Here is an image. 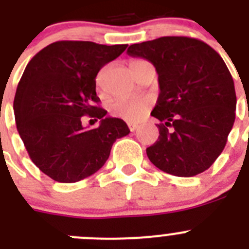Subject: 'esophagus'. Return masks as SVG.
<instances>
[{
    "mask_svg": "<svg viewBox=\"0 0 249 249\" xmlns=\"http://www.w3.org/2000/svg\"><path fill=\"white\" fill-rule=\"evenodd\" d=\"M128 127L131 129V132H135L138 128V124H136V123H128Z\"/></svg>",
    "mask_w": 249,
    "mask_h": 249,
    "instance_id": "34e87169",
    "label": "esophagus"
}]
</instances>
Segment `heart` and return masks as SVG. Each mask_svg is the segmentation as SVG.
Segmentation results:
<instances>
[{"mask_svg": "<svg viewBox=\"0 0 249 249\" xmlns=\"http://www.w3.org/2000/svg\"><path fill=\"white\" fill-rule=\"evenodd\" d=\"M142 62H144V61L133 59L131 62V67ZM101 78H102V73L98 74L97 77L98 86L101 83ZM149 106H151V103L146 98H120V100H116L111 103L109 111L114 117L122 118V120L129 121V122H137L146 116L147 111L149 109Z\"/></svg>", "mask_w": 249, "mask_h": 249, "instance_id": "b5f03b06", "label": "heart"}]
</instances>
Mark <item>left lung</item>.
I'll list each match as a JSON object with an SVG mask.
<instances>
[{
	"instance_id": "obj_1",
	"label": "left lung",
	"mask_w": 249,
	"mask_h": 249,
	"mask_svg": "<svg viewBox=\"0 0 249 249\" xmlns=\"http://www.w3.org/2000/svg\"><path fill=\"white\" fill-rule=\"evenodd\" d=\"M127 53L149 61L158 74L160 96L151 114L163 123L146 149L149 160L177 177L204 172L223 151L236 118L234 82L222 57L182 36L135 43Z\"/></svg>"
}]
</instances>
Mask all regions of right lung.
<instances>
[{
  "instance_id": "right-lung-1",
  "label": "right lung",
  "mask_w": 249,
  "mask_h": 249,
  "mask_svg": "<svg viewBox=\"0 0 249 249\" xmlns=\"http://www.w3.org/2000/svg\"><path fill=\"white\" fill-rule=\"evenodd\" d=\"M127 46L58 41L26 66L13 101L17 131L32 162L54 181L73 183L96 173L116 140L129 133L124 121L96 106V76ZM86 114L100 120L97 129L82 126Z\"/></svg>"
}]
</instances>
